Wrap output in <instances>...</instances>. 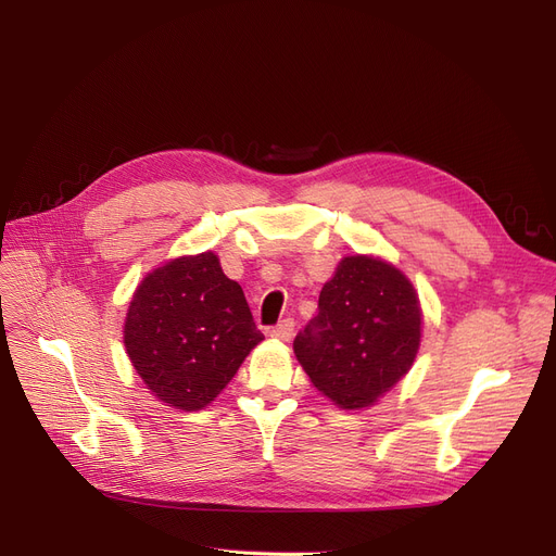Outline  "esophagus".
<instances>
[{
  "label": "esophagus",
  "mask_w": 556,
  "mask_h": 556,
  "mask_svg": "<svg viewBox=\"0 0 556 556\" xmlns=\"http://www.w3.org/2000/svg\"><path fill=\"white\" fill-rule=\"evenodd\" d=\"M293 333H295V319H293V317L281 319V323L273 329V336H275L277 340H283V342H288L290 338H293Z\"/></svg>",
  "instance_id": "esophagus-1"
}]
</instances>
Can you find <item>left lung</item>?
I'll use <instances>...</instances> for the list:
<instances>
[{
    "label": "left lung",
    "instance_id": "obj_1",
    "mask_svg": "<svg viewBox=\"0 0 556 556\" xmlns=\"http://www.w3.org/2000/svg\"><path fill=\"white\" fill-rule=\"evenodd\" d=\"M421 306L413 283L371 256H344L295 336L311 383L346 410L371 405L413 367Z\"/></svg>",
    "mask_w": 556,
    "mask_h": 556
}]
</instances>
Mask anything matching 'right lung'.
<instances>
[{
    "label": "right lung",
    "mask_w": 556,
    "mask_h": 556,
    "mask_svg": "<svg viewBox=\"0 0 556 556\" xmlns=\"http://www.w3.org/2000/svg\"><path fill=\"white\" fill-rule=\"evenodd\" d=\"M263 340L243 290L204 252L146 277L128 306L124 342L141 381L178 410H200Z\"/></svg>",
    "instance_id": "right-lung-1"
}]
</instances>
